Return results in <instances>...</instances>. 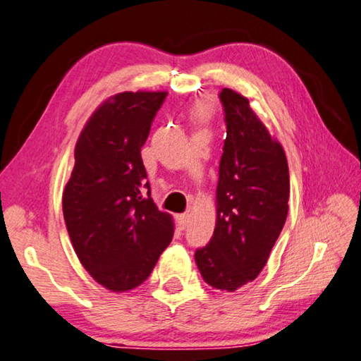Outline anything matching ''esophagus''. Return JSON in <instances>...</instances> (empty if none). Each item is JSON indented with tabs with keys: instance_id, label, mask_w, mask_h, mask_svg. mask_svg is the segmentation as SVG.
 Listing matches in <instances>:
<instances>
[{
	"instance_id": "esophagus-1",
	"label": "esophagus",
	"mask_w": 361,
	"mask_h": 361,
	"mask_svg": "<svg viewBox=\"0 0 361 361\" xmlns=\"http://www.w3.org/2000/svg\"><path fill=\"white\" fill-rule=\"evenodd\" d=\"M188 223H190V215L183 214V215L178 216V226H180V230H185V228L188 226Z\"/></svg>"
}]
</instances>
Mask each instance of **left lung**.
Listing matches in <instances>:
<instances>
[{"label": "left lung", "instance_id": "8db88e82", "mask_svg": "<svg viewBox=\"0 0 361 361\" xmlns=\"http://www.w3.org/2000/svg\"><path fill=\"white\" fill-rule=\"evenodd\" d=\"M226 140L216 185L214 236L196 250L204 281L233 293L259 276L289 210V169L249 99L223 88Z\"/></svg>", "mask_w": 361, "mask_h": 361}]
</instances>
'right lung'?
I'll return each mask as SVG.
<instances>
[{
	"label": "right lung",
	"instance_id": "1",
	"mask_svg": "<svg viewBox=\"0 0 361 361\" xmlns=\"http://www.w3.org/2000/svg\"><path fill=\"white\" fill-rule=\"evenodd\" d=\"M165 91H125L96 109L75 146V165L62 194L75 254L106 289L125 293L145 283L173 238L141 159Z\"/></svg>",
	"mask_w": 361,
	"mask_h": 361
}]
</instances>
